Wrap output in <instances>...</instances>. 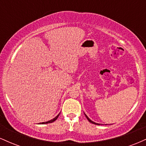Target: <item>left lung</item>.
<instances>
[{"instance_id": "left-lung-1", "label": "left lung", "mask_w": 146, "mask_h": 146, "mask_svg": "<svg viewBox=\"0 0 146 146\" xmlns=\"http://www.w3.org/2000/svg\"><path fill=\"white\" fill-rule=\"evenodd\" d=\"M84 115H85V116H86V119H88V121H89V122H90V123H94V124H96V125H100V123H95V122H94V121H91V120H90V119H89V118H88V117H87V115H86V114H85V113H84Z\"/></svg>"}]
</instances>
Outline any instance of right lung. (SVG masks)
I'll use <instances>...</instances> for the list:
<instances>
[{"label": "right lung", "mask_w": 146, "mask_h": 146, "mask_svg": "<svg viewBox=\"0 0 146 146\" xmlns=\"http://www.w3.org/2000/svg\"><path fill=\"white\" fill-rule=\"evenodd\" d=\"M59 115H60V114H58V115H57V116L55 117V118H53V119H51V120H50V121H46V122H42V123H40V124H43V123H52V122H53V121H56V120L57 119H58V117H59Z\"/></svg>", "instance_id": "obj_1"}]
</instances>
